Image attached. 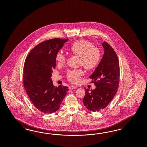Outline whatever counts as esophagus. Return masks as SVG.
I'll return each mask as SVG.
<instances>
[{
  "instance_id": "esophagus-1",
  "label": "esophagus",
  "mask_w": 147,
  "mask_h": 147,
  "mask_svg": "<svg viewBox=\"0 0 147 147\" xmlns=\"http://www.w3.org/2000/svg\"><path fill=\"white\" fill-rule=\"evenodd\" d=\"M77 88V87H76L75 86H69V89L70 90H72V89H74Z\"/></svg>"
}]
</instances>
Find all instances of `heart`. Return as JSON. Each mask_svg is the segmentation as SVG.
Wrapping results in <instances>:
<instances>
[{
	"instance_id": "1",
	"label": "heart",
	"mask_w": 147,
	"mask_h": 147,
	"mask_svg": "<svg viewBox=\"0 0 147 147\" xmlns=\"http://www.w3.org/2000/svg\"><path fill=\"white\" fill-rule=\"evenodd\" d=\"M71 53L80 58V64L88 70L93 69L96 67L101 59L100 50L94 47L93 43L84 40L74 41L69 47ZM66 56L60 52L56 54L55 60L59 64H62L66 61ZM81 69L69 71L67 78L73 83H78L80 81V76H82Z\"/></svg>"
}]
</instances>
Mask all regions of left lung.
Returning <instances> with one entry per match:
<instances>
[{
	"mask_svg": "<svg viewBox=\"0 0 147 147\" xmlns=\"http://www.w3.org/2000/svg\"><path fill=\"white\" fill-rule=\"evenodd\" d=\"M104 54L93 73L89 76L96 86L89 90L85 88L83 103L89 111H99L107 107L115 95L119 84L120 66L117 56L111 46L104 42Z\"/></svg>",
	"mask_w": 147,
	"mask_h": 147,
	"instance_id": "1",
	"label": "left lung"
}]
</instances>
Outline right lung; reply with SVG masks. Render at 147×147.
<instances>
[{
  "mask_svg": "<svg viewBox=\"0 0 147 147\" xmlns=\"http://www.w3.org/2000/svg\"><path fill=\"white\" fill-rule=\"evenodd\" d=\"M68 39H53L36 45L28 53L24 67V86L34 106L46 114L57 111L69 90L54 86L51 79L55 56Z\"/></svg>",
  "mask_w": 147,
  "mask_h": 147,
  "instance_id": "right-lung-1",
  "label": "right lung"
}]
</instances>
